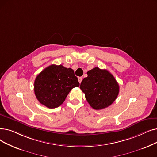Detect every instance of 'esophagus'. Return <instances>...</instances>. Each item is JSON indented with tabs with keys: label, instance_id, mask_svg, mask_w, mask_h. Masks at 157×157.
<instances>
[{
	"label": "esophagus",
	"instance_id": "34e87169",
	"mask_svg": "<svg viewBox=\"0 0 157 157\" xmlns=\"http://www.w3.org/2000/svg\"><path fill=\"white\" fill-rule=\"evenodd\" d=\"M78 81L79 83H81V81H82V77H78Z\"/></svg>",
	"mask_w": 157,
	"mask_h": 157
}]
</instances>
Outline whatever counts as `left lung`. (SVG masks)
Instances as JSON below:
<instances>
[{"instance_id": "1", "label": "left lung", "mask_w": 157, "mask_h": 157, "mask_svg": "<svg viewBox=\"0 0 157 157\" xmlns=\"http://www.w3.org/2000/svg\"><path fill=\"white\" fill-rule=\"evenodd\" d=\"M80 85L85 98L95 110H101L111 105L116 99L119 86L113 75L106 69L95 67L87 72Z\"/></svg>"}]
</instances>
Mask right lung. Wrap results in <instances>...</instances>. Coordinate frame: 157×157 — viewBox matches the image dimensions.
I'll list each match as a JSON object with an SVG mask.
<instances>
[{
  "mask_svg": "<svg viewBox=\"0 0 157 157\" xmlns=\"http://www.w3.org/2000/svg\"><path fill=\"white\" fill-rule=\"evenodd\" d=\"M79 86L78 78L71 68L51 65L36 76L34 90L41 104L49 108L59 106L74 87Z\"/></svg>",
  "mask_w": 157,
  "mask_h": 157,
  "instance_id": "obj_1",
  "label": "right lung"
}]
</instances>
